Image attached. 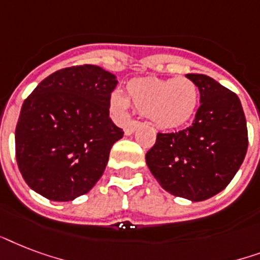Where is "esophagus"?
<instances>
[{
    "label": "esophagus",
    "instance_id": "esophagus-1",
    "mask_svg": "<svg viewBox=\"0 0 260 260\" xmlns=\"http://www.w3.org/2000/svg\"><path fill=\"white\" fill-rule=\"evenodd\" d=\"M140 124L141 122H138V120H133V122H130L128 124H126V127H124V134H126V136L133 134V133L137 130V127H140Z\"/></svg>",
    "mask_w": 260,
    "mask_h": 260
}]
</instances>
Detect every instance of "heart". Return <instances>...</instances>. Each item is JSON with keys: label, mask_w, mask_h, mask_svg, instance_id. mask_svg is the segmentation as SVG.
Masks as SVG:
<instances>
[{"label": "heart", "mask_w": 260, "mask_h": 260, "mask_svg": "<svg viewBox=\"0 0 260 260\" xmlns=\"http://www.w3.org/2000/svg\"><path fill=\"white\" fill-rule=\"evenodd\" d=\"M199 89L188 78H137L128 82L127 96L115 90L111 94V107L124 114L130 103L156 126L164 130H176L190 122L197 111Z\"/></svg>", "instance_id": "1"}]
</instances>
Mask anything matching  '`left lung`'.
Instances as JSON below:
<instances>
[{"instance_id": "8db88e82", "label": "left lung", "mask_w": 260, "mask_h": 260, "mask_svg": "<svg viewBox=\"0 0 260 260\" xmlns=\"http://www.w3.org/2000/svg\"><path fill=\"white\" fill-rule=\"evenodd\" d=\"M199 89V106L190 127L158 133L146 164L170 194L199 202L228 186L248 148L240 99L205 74H186Z\"/></svg>"}]
</instances>
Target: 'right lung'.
<instances>
[{"label": "right lung", "mask_w": 260, "mask_h": 260, "mask_svg": "<svg viewBox=\"0 0 260 260\" xmlns=\"http://www.w3.org/2000/svg\"><path fill=\"white\" fill-rule=\"evenodd\" d=\"M116 76L96 65L66 68L36 86L16 126V160L24 180L44 198L73 201L102 178L123 137L110 118Z\"/></svg>", "instance_id": "right-lung-1"}]
</instances>
